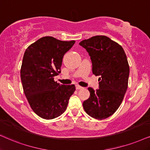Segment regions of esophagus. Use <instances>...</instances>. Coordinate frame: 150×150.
Wrapping results in <instances>:
<instances>
[{
  "label": "esophagus",
  "instance_id": "1",
  "mask_svg": "<svg viewBox=\"0 0 150 150\" xmlns=\"http://www.w3.org/2000/svg\"><path fill=\"white\" fill-rule=\"evenodd\" d=\"M75 87H76L77 90H79V89H82L83 88V87L79 86V85H76V86H75Z\"/></svg>",
  "mask_w": 150,
  "mask_h": 150
}]
</instances>
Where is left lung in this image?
Returning <instances> with one entry per match:
<instances>
[{
	"instance_id": "left-lung-1",
	"label": "left lung",
	"mask_w": 150,
	"mask_h": 150,
	"mask_svg": "<svg viewBox=\"0 0 150 150\" xmlns=\"http://www.w3.org/2000/svg\"><path fill=\"white\" fill-rule=\"evenodd\" d=\"M92 62V71L99 76V88L88 87L90 97L83 102L88 115L102 120L113 115L122 103L128 86L129 66L120 45L106 36L81 41Z\"/></svg>"
}]
</instances>
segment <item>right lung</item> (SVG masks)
I'll use <instances>...</instances> for the list:
<instances>
[{"instance_id": "add662e5", "label": "right lung", "mask_w": 150, "mask_h": 150, "mask_svg": "<svg viewBox=\"0 0 150 150\" xmlns=\"http://www.w3.org/2000/svg\"><path fill=\"white\" fill-rule=\"evenodd\" d=\"M75 43L44 37L25 51L21 69L23 88L32 109L43 119L61 115L75 91L74 84H59L54 80L61 73L64 54Z\"/></svg>"}]
</instances>
